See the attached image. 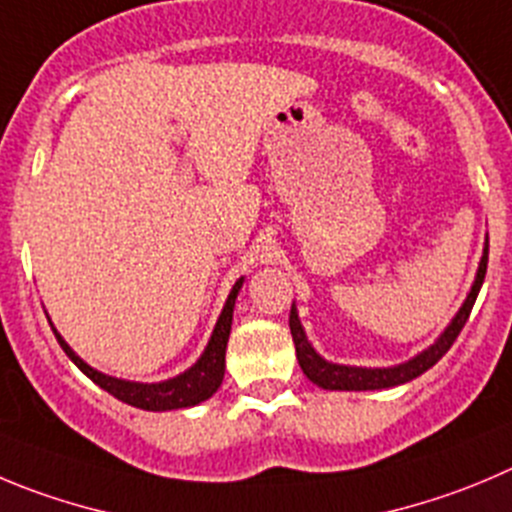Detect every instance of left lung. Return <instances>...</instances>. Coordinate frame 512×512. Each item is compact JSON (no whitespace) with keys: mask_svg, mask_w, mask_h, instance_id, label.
I'll use <instances>...</instances> for the list:
<instances>
[{"mask_svg":"<svg viewBox=\"0 0 512 512\" xmlns=\"http://www.w3.org/2000/svg\"><path fill=\"white\" fill-rule=\"evenodd\" d=\"M487 272V245L485 252H482L480 267H477L475 283H472L470 295L462 303V308L457 310V315L452 318V323L444 328L442 336L427 348V351L417 353L414 358H409L407 364L391 366V369H364V366H343V364H331L321 353H315V348L310 346L308 338H305L303 326H300L298 310L290 308V333H293V343H295V353H298V364L303 369V374L313 381L315 386H321V389H331V391H374V389H391V386L407 384V381L417 379L422 376L424 371L432 369L437 364L439 358L444 353L450 351L452 343L457 341L460 331L465 328L467 318H470V310L475 305L477 293L482 288V280H485Z\"/></svg>","mask_w":512,"mask_h":512,"instance_id":"8db88e82","label":"left lung"}]
</instances>
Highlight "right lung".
<instances>
[{"label":"right lung","instance_id":"add662e5","mask_svg":"<svg viewBox=\"0 0 512 512\" xmlns=\"http://www.w3.org/2000/svg\"><path fill=\"white\" fill-rule=\"evenodd\" d=\"M242 283L245 278H240L234 283L232 293H229L227 303H224L222 315H219L217 326H214L212 338H209L207 348H204L202 358H199L197 364L186 369L184 374L174 376V379L159 381V384H138V381H126V379H116V376L100 374L95 371L93 366H88L68 343L62 341L60 333L55 331L57 343L62 346V351L68 353L70 361L88 376L90 381L105 389L108 394H113L116 399L126 401L131 407L146 409V412H169V409H186L194 407V404H202L204 399L214 394V391L222 386L224 379V353H227V341H229V331H232V310H234V300H237V293H240ZM52 326V323H50Z\"/></svg>","mask_w":512,"mask_h":512}]
</instances>
